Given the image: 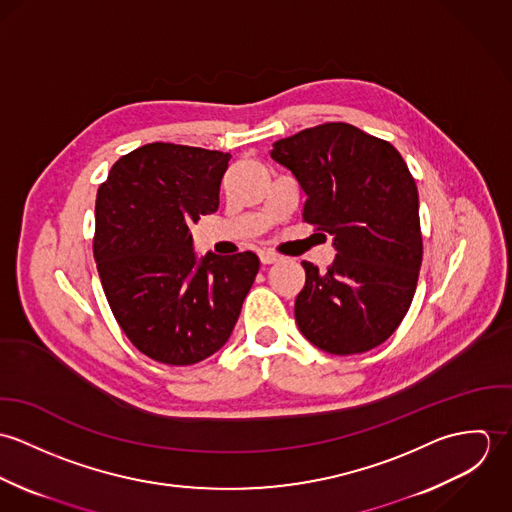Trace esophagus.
Wrapping results in <instances>:
<instances>
[{
	"label": "esophagus",
	"instance_id": "1",
	"mask_svg": "<svg viewBox=\"0 0 512 512\" xmlns=\"http://www.w3.org/2000/svg\"><path fill=\"white\" fill-rule=\"evenodd\" d=\"M260 260H262V264H276V262H280V256L270 250H264V252H260Z\"/></svg>",
	"mask_w": 512,
	"mask_h": 512
}]
</instances>
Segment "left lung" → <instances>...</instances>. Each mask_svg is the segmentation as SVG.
<instances>
[{
  "instance_id": "obj_1",
  "label": "left lung",
  "mask_w": 512,
  "mask_h": 512,
  "mask_svg": "<svg viewBox=\"0 0 512 512\" xmlns=\"http://www.w3.org/2000/svg\"><path fill=\"white\" fill-rule=\"evenodd\" d=\"M270 155L307 195L303 220L333 236L327 272L301 262V335L331 355L378 347L404 319L422 264L420 199L408 165L388 142L343 122L284 138Z\"/></svg>"
}]
</instances>
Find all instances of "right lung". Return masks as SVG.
Listing matches in <instances>:
<instances>
[{"instance_id": "right-lung-1", "label": "right lung", "mask_w": 512, "mask_h": 512, "mask_svg": "<svg viewBox=\"0 0 512 512\" xmlns=\"http://www.w3.org/2000/svg\"><path fill=\"white\" fill-rule=\"evenodd\" d=\"M230 153L147 144L120 157L96 195L94 260L128 339L163 365L201 363L232 335L260 270L254 252L203 256L189 224L219 209Z\"/></svg>"}]
</instances>
